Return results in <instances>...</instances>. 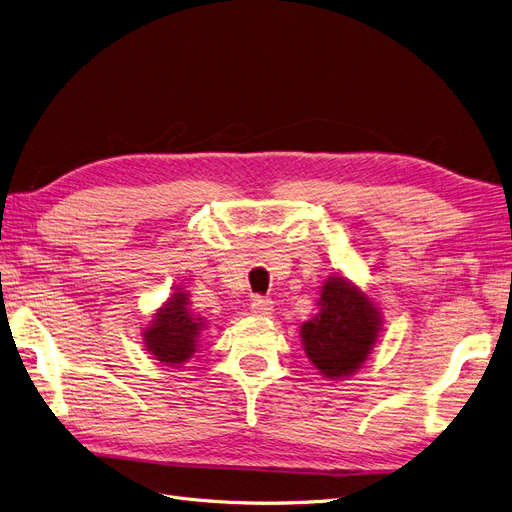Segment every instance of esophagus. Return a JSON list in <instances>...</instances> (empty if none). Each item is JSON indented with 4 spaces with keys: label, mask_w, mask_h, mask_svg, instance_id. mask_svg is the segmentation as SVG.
<instances>
[{
    "label": "esophagus",
    "mask_w": 512,
    "mask_h": 512,
    "mask_svg": "<svg viewBox=\"0 0 512 512\" xmlns=\"http://www.w3.org/2000/svg\"><path fill=\"white\" fill-rule=\"evenodd\" d=\"M272 301L268 297H253L251 301V311L255 316H270L272 314Z\"/></svg>",
    "instance_id": "34e87169"
}]
</instances>
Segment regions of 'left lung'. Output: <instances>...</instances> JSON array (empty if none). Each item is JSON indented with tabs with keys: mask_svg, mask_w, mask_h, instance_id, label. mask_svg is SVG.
Listing matches in <instances>:
<instances>
[{
	"mask_svg": "<svg viewBox=\"0 0 512 512\" xmlns=\"http://www.w3.org/2000/svg\"><path fill=\"white\" fill-rule=\"evenodd\" d=\"M320 314L301 326L307 358L328 379H345L372 351L381 330V311L343 276H332L320 293Z\"/></svg>",
	"mask_w": 512,
	"mask_h": 512,
	"instance_id": "left-lung-1",
	"label": "left lung"
}]
</instances>
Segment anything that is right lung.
Here are the masks:
<instances>
[{"label": "right lung", "instance_id": "right-lung-1", "mask_svg": "<svg viewBox=\"0 0 512 512\" xmlns=\"http://www.w3.org/2000/svg\"><path fill=\"white\" fill-rule=\"evenodd\" d=\"M203 326L205 322L190 311L188 293L177 291L163 307H159L142 337L154 360L173 366L192 358Z\"/></svg>", "mask_w": 512, "mask_h": 512}]
</instances>
